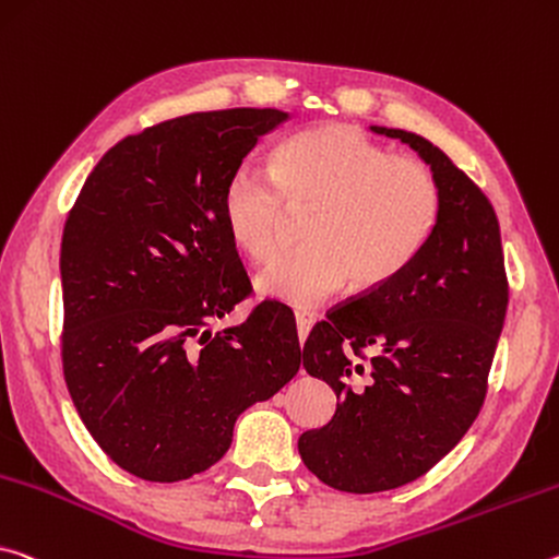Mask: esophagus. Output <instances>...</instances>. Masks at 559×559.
<instances>
[{
    "mask_svg": "<svg viewBox=\"0 0 559 559\" xmlns=\"http://www.w3.org/2000/svg\"><path fill=\"white\" fill-rule=\"evenodd\" d=\"M313 323H316V318L311 313H296V328H298V341L300 343L308 338V333H311Z\"/></svg>",
    "mask_w": 559,
    "mask_h": 559,
    "instance_id": "esophagus-1",
    "label": "esophagus"
}]
</instances>
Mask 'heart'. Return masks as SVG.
I'll list each match as a JSON object with an SVG mask.
<instances>
[{
	"label": "heart",
	"instance_id": "b5f03b06",
	"mask_svg": "<svg viewBox=\"0 0 559 559\" xmlns=\"http://www.w3.org/2000/svg\"><path fill=\"white\" fill-rule=\"evenodd\" d=\"M286 203L316 209L308 248L281 255L255 288L283 304L311 308L348 283L376 290L423 253L438 221V186L413 158L393 156L348 123H325L281 141L271 171L243 164L221 191V221L253 261L278 251Z\"/></svg>",
	"mask_w": 559,
	"mask_h": 559
}]
</instances>
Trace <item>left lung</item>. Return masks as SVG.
<instances>
[{"label": "left lung", "mask_w": 559, "mask_h": 559, "mask_svg": "<svg viewBox=\"0 0 559 559\" xmlns=\"http://www.w3.org/2000/svg\"><path fill=\"white\" fill-rule=\"evenodd\" d=\"M370 131L418 152L440 209L418 259L335 308L304 345L308 376L338 403L331 423L298 438L300 460L328 487L356 495L418 480L457 445L483 407L508 311L500 226L485 193L428 139Z\"/></svg>", "instance_id": "left-lung-1"}]
</instances>
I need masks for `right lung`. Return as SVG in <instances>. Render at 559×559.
Segmentation results:
<instances>
[{
    "label": "right lung",
    "mask_w": 559,
    "mask_h": 559,
    "mask_svg": "<svg viewBox=\"0 0 559 559\" xmlns=\"http://www.w3.org/2000/svg\"><path fill=\"white\" fill-rule=\"evenodd\" d=\"M278 109L186 114L102 156L61 236L69 395L99 448L148 483L209 471L246 407L298 373L296 323L261 304L241 325L209 323L246 298L221 191L283 121Z\"/></svg>",
    "instance_id": "add662e5"
}]
</instances>
